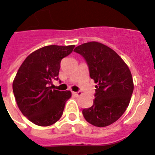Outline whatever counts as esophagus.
I'll use <instances>...</instances> for the list:
<instances>
[{
  "label": "esophagus",
  "mask_w": 155,
  "mask_h": 155,
  "mask_svg": "<svg viewBox=\"0 0 155 155\" xmlns=\"http://www.w3.org/2000/svg\"><path fill=\"white\" fill-rule=\"evenodd\" d=\"M72 94H73L74 95H75L76 97H80V96H81V95H82V93L80 92V91H78V92H75V91H72Z\"/></svg>",
  "instance_id": "34e87169"
}]
</instances>
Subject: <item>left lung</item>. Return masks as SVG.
Wrapping results in <instances>:
<instances>
[{
	"label": "left lung",
	"instance_id": "1",
	"mask_svg": "<svg viewBox=\"0 0 155 155\" xmlns=\"http://www.w3.org/2000/svg\"><path fill=\"white\" fill-rule=\"evenodd\" d=\"M86 60L90 77L95 84L93 105L83 110L87 121L104 127L116 122L130 104L134 83L123 60L107 45L91 41L74 49Z\"/></svg>",
	"mask_w": 155,
	"mask_h": 155
}]
</instances>
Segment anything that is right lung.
Returning a JSON list of instances; mask_svg holds the SVG:
<instances>
[{
	"instance_id": "add662e5",
	"label": "right lung",
	"mask_w": 155,
	"mask_h": 155,
	"mask_svg": "<svg viewBox=\"0 0 155 155\" xmlns=\"http://www.w3.org/2000/svg\"><path fill=\"white\" fill-rule=\"evenodd\" d=\"M75 45H48L28 55L19 68L12 83L16 104L21 113L36 125L48 127L62 116L70 91L51 90L48 84L58 80L60 62Z\"/></svg>"
}]
</instances>
